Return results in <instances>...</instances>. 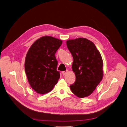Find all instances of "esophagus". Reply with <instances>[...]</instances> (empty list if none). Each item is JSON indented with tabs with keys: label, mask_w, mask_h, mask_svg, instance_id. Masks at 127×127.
Wrapping results in <instances>:
<instances>
[{
	"label": "esophagus",
	"mask_w": 127,
	"mask_h": 127,
	"mask_svg": "<svg viewBox=\"0 0 127 127\" xmlns=\"http://www.w3.org/2000/svg\"><path fill=\"white\" fill-rule=\"evenodd\" d=\"M67 72H68V71H67V70H66V71H63V72H62V74H63V76L65 75V74H66Z\"/></svg>",
	"instance_id": "obj_1"
}]
</instances>
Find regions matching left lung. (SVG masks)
I'll list each match as a JSON object with an SVG mask.
<instances>
[{
  "instance_id": "left-lung-1",
  "label": "left lung",
  "mask_w": 127,
  "mask_h": 127,
  "mask_svg": "<svg viewBox=\"0 0 127 127\" xmlns=\"http://www.w3.org/2000/svg\"><path fill=\"white\" fill-rule=\"evenodd\" d=\"M72 55V69L76 81L70 86L71 91L80 98L91 95L103 77L102 57L95 44L85 38L66 41Z\"/></svg>"
}]
</instances>
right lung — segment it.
I'll return each mask as SVG.
<instances>
[{
	"instance_id": "add662e5",
	"label": "right lung",
	"mask_w": 127,
	"mask_h": 127,
	"mask_svg": "<svg viewBox=\"0 0 127 127\" xmlns=\"http://www.w3.org/2000/svg\"><path fill=\"white\" fill-rule=\"evenodd\" d=\"M62 44L59 39L45 36L36 41L27 52L25 72L31 87L37 93L49 92L60 79L55 55Z\"/></svg>"
}]
</instances>
